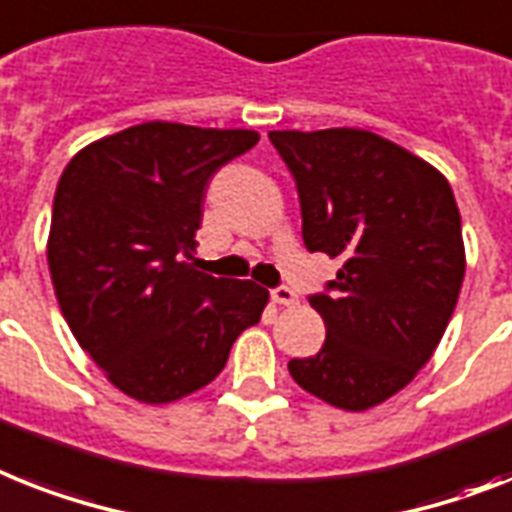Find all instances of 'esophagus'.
I'll return each mask as SVG.
<instances>
[{
    "label": "esophagus",
    "mask_w": 512,
    "mask_h": 512,
    "mask_svg": "<svg viewBox=\"0 0 512 512\" xmlns=\"http://www.w3.org/2000/svg\"><path fill=\"white\" fill-rule=\"evenodd\" d=\"M272 301L277 306H298V295L290 287H277V290H272Z\"/></svg>",
    "instance_id": "1"
}]
</instances>
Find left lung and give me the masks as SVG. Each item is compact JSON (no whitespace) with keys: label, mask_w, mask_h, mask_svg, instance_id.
I'll use <instances>...</instances> for the list:
<instances>
[{"label":"left lung","mask_w":512,"mask_h":512,"mask_svg":"<svg viewBox=\"0 0 512 512\" xmlns=\"http://www.w3.org/2000/svg\"><path fill=\"white\" fill-rule=\"evenodd\" d=\"M269 141L298 185L306 248L342 259L332 295L311 298L327 340L287 369L314 398L369 411L413 382L455 311L466 246L453 188L371 130H272Z\"/></svg>","instance_id":"left-lung-1"}]
</instances>
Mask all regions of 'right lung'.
Masks as SVG:
<instances>
[{
  "instance_id": "add662e5",
  "label": "right lung",
  "mask_w": 512,
  "mask_h": 512,
  "mask_svg": "<svg viewBox=\"0 0 512 512\" xmlns=\"http://www.w3.org/2000/svg\"><path fill=\"white\" fill-rule=\"evenodd\" d=\"M259 143L256 130L141 122L88 143L54 193L46 259L65 322L128 398L167 405L225 369L269 290L198 272L211 175Z\"/></svg>"
}]
</instances>
